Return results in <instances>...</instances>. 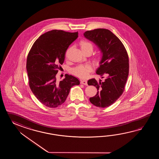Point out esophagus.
Returning <instances> with one entry per match:
<instances>
[{
  "label": "esophagus",
  "instance_id": "1",
  "mask_svg": "<svg viewBox=\"0 0 159 159\" xmlns=\"http://www.w3.org/2000/svg\"><path fill=\"white\" fill-rule=\"evenodd\" d=\"M80 83H81V84H84V85H86V86H87L88 85V82L86 80H81V82H80Z\"/></svg>",
  "mask_w": 159,
  "mask_h": 159
}]
</instances>
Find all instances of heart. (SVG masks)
<instances>
[{"mask_svg": "<svg viewBox=\"0 0 159 159\" xmlns=\"http://www.w3.org/2000/svg\"><path fill=\"white\" fill-rule=\"evenodd\" d=\"M81 48L84 52L93 49V45L90 42L87 40H82L81 41ZM69 50L66 52L68 54ZM93 66L90 63H86L84 64H80L77 65L71 69V73L73 75H75L80 78H85L88 77L90 73L93 71Z\"/></svg>", "mask_w": 159, "mask_h": 159, "instance_id": "heart-1", "label": "heart"}]
</instances>
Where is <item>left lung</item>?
I'll list each match as a JSON object with an SVG mask.
<instances>
[{
	"instance_id": "1",
	"label": "left lung",
	"mask_w": 159,
	"mask_h": 159,
	"mask_svg": "<svg viewBox=\"0 0 159 159\" xmlns=\"http://www.w3.org/2000/svg\"><path fill=\"white\" fill-rule=\"evenodd\" d=\"M84 34L101 51V61L96 73L105 77L103 81L98 82L95 78L88 81V84L94 86L98 91L90 98V102L98 107H107L124 91L129 73V56L122 41L108 30L98 28L88 30Z\"/></svg>"
}]
</instances>
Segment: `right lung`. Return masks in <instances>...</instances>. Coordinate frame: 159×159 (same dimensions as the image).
Masks as SVG:
<instances>
[{"instance_id":"obj_1","label":"right lung","mask_w":159,"mask_h":159,"mask_svg":"<svg viewBox=\"0 0 159 159\" xmlns=\"http://www.w3.org/2000/svg\"><path fill=\"white\" fill-rule=\"evenodd\" d=\"M78 32L51 30L41 35L34 43L27 59L29 85L42 104L56 108L66 100L71 87L80 84L78 78L65 75L60 82L56 76L61 68L69 46L78 37Z\"/></svg>"}]
</instances>
